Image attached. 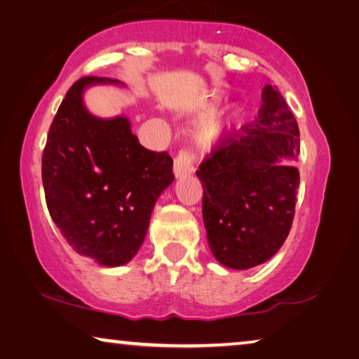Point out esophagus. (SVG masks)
Returning <instances> with one entry per match:
<instances>
[{"label":"esophagus","instance_id":"obj_1","mask_svg":"<svg viewBox=\"0 0 359 359\" xmlns=\"http://www.w3.org/2000/svg\"><path fill=\"white\" fill-rule=\"evenodd\" d=\"M195 172V164H193V156L187 151H180L174 159V174L177 179H184L187 175Z\"/></svg>","mask_w":359,"mask_h":359}]
</instances>
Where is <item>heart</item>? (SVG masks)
Returning a JSON list of instances; mask_svg holds the SVG:
<instances>
[{
    "instance_id": "b5f03b06",
    "label": "heart",
    "mask_w": 359,
    "mask_h": 359,
    "mask_svg": "<svg viewBox=\"0 0 359 359\" xmlns=\"http://www.w3.org/2000/svg\"><path fill=\"white\" fill-rule=\"evenodd\" d=\"M244 119H246V111L244 108H238L231 113L229 118H206L198 123L195 135L196 140L203 147L215 145L217 142L230 137L241 128Z\"/></svg>"
}]
</instances>
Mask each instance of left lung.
I'll return each mask as SVG.
<instances>
[{"label": "left lung", "instance_id": "left-lung-1", "mask_svg": "<svg viewBox=\"0 0 359 359\" xmlns=\"http://www.w3.org/2000/svg\"><path fill=\"white\" fill-rule=\"evenodd\" d=\"M297 121L266 84L254 123L220 140L196 170L209 248L222 265L252 269L271 259L291 231L299 189Z\"/></svg>", "mask_w": 359, "mask_h": 359}]
</instances>
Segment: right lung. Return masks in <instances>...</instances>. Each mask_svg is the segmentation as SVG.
<instances>
[{
  "label": "right lung",
  "mask_w": 359,
  "mask_h": 359,
  "mask_svg": "<svg viewBox=\"0 0 359 359\" xmlns=\"http://www.w3.org/2000/svg\"><path fill=\"white\" fill-rule=\"evenodd\" d=\"M119 81L83 76L68 89L49 128L41 174L50 217L78 254L124 265L145 240L159 195L172 184V158L139 144L128 118L93 116L88 86Z\"/></svg>",
  "instance_id": "1"
}]
</instances>
